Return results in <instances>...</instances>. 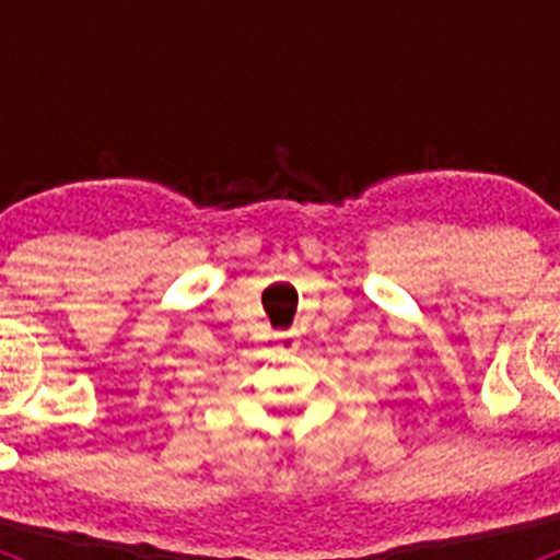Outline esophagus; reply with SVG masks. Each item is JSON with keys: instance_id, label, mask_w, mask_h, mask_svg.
I'll list each match as a JSON object with an SVG mask.
<instances>
[{"instance_id": "34e87169", "label": "esophagus", "mask_w": 560, "mask_h": 560, "mask_svg": "<svg viewBox=\"0 0 560 560\" xmlns=\"http://www.w3.org/2000/svg\"><path fill=\"white\" fill-rule=\"evenodd\" d=\"M275 339H277V345H280V350H285V353H294V350L300 348V341H296V336L291 334V330H285V334H277Z\"/></svg>"}]
</instances>
